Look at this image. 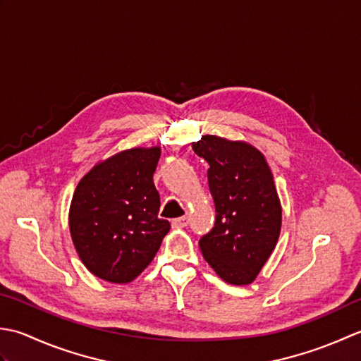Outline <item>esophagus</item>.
<instances>
[{
    "instance_id": "esophagus-1",
    "label": "esophagus",
    "mask_w": 361,
    "mask_h": 361,
    "mask_svg": "<svg viewBox=\"0 0 361 361\" xmlns=\"http://www.w3.org/2000/svg\"><path fill=\"white\" fill-rule=\"evenodd\" d=\"M173 227H185L188 224V218L187 216H180V218H174L171 221Z\"/></svg>"
}]
</instances>
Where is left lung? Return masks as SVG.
<instances>
[{
    "label": "left lung",
    "mask_w": 361,
    "mask_h": 361,
    "mask_svg": "<svg viewBox=\"0 0 361 361\" xmlns=\"http://www.w3.org/2000/svg\"><path fill=\"white\" fill-rule=\"evenodd\" d=\"M191 148L210 165L213 229L200 240L204 259L223 281L254 282L277 245L282 207L267 160L243 142L204 135Z\"/></svg>",
    "instance_id": "8db88e82"
}]
</instances>
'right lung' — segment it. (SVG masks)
<instances>
[{
  "label": "right lung",
  "instance_id": "right-lung-1",
  "mask_svg": "<svg viewBox=\"0 0 361 361\" xmlns=\"http://www.w3.org/2000/svg\"><path fill=\"white\" fill-rule=\"evenodd\" d=\"M159 148L115 154L78 183L70 231L87 269L114 283H128L157 254L171 224L159 218L160 196L152 176Z\"/></svg>",
  "mask_w": 361,
  "mask_h": 361
}]
</instances>
